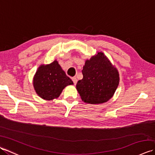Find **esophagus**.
Masks as SVG:
<instances>
[{"label": "esophagus", "instance_id": "esophagus-1", "mask_svg": "<svg viewBox=\"0 0 155 155\" xmlns=\"http://www.w3.org/2000/svg\"><path fill=\"white\" fill-rule=\"evenodd\" d=\"M72 81H73L74 84H77V78H76V77H72Z\"/></svg>", "mask_w": 155, "mask_h": 155}]
</instances>
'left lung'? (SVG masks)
<instances>
[{
  "label": "left lung",
  "instance_id": "8db88e82",
  "mask_svg": "<svg viewBox=\"0 0 155 155\" xmlns=\"http://www.w3.org/2000/svg\"><path fill=\"white\" fill-rule=\"evenodd\" d=\"M83 79L77 82V89L84 102L101 104L113 96L119 83L117 70L103 52L85 62Z\"/></svg>",
  "mask_w": 155,
  "mask_h": 155
}]
</instances>
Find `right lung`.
<instances>
[{
    "label": "right lung",
    "mask_w": 155,
    "mask_h": 155,
    "mask_svg": "<svg viewBox=\"0 0 155 155\" xmlns=\"http://www.w3.org/2000/svg\"><path fill=\"white\" fill-rule=\"evenodd\" d=\"M72 84V80L67 77L57 61L50 64L41 66L33 81L37 93L46 100L58 98L64 87Z\"/></svg>",
    "instance_id": "add662e5"
}]
</instances>
